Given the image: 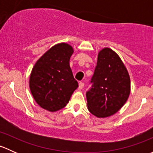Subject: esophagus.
Returning a JSON list of instances; mask_svg holds the SVG:
<instances>
[{
  "instance_id": "esophagus-1",
  "label": "esophagus",
  "mask_w": 153,
  "mask_h": 153,
  "mask_svg": "<svg viewBox=\"0 0 153 153\" xmlns=\"http://www.w3.org/2000/svg\"><path fill=\"white\" fill-rule=\"evenodd\" d=\"M84 86V83H83V82H79V84H78V89H83Z\"/></svg>"
}]
</instances>
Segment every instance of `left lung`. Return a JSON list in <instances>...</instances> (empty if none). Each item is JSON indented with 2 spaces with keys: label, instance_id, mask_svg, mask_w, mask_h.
I'll return each instance as SVG.
<instances>
[{
  "label": "left lung",
  "instance_id": "left-lung-1",
  "mask_svg": "<svg viewBox=\"0 0 153 153\" xmlns=\"http://www.w3.org/2000/svg\"><path fill=\"white\" fill-rule=\"evenodd\" d=\"M86 92L89 112L98 118L116 113L127 101L130 93V78L118 54L104 48L98 55L97 66Z\"/></svg>",
  "mask_w": 153,
  "mask_h": 153
}]
</instances>
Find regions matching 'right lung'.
Returning <instances> with one entry per match:
<instances>
[{"label":"right lung","instance_id":"right-lung-1","mask_svg":"<svg viewBox=\"0 0 153 153\" xmlns=\"http://www.w3.org/2000/svg\"><path fill=\"white\" fill-rule=\"evenodd\" d=\"M74 50L66 43L51 47L35 63L29 77V89L43 109L56 112L67 106L78 84L69 59Z\"/></svg>","mask_w":153,"mask_h":153}]
</instances>
